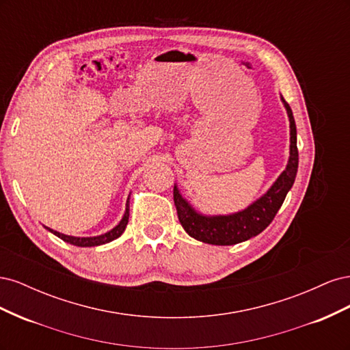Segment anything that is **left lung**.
<instances>
[{"label": "left lung", "mask_w": 350, "mask_h": 350, "mask_svg": "<svg viewBox=\"0 0 350 350\" xmlns=\"http://www.w3.org/2000/svg\"><path fill=\"white\" fill-rule=\"evenodd\" d=\"M291 122V156L286 169L280 174L269 191L254 201L245 210L228 216H203L174 187V201L178 219L189 237L211 245H235V243L256 237L266 229L282 207L286 194L292 188L298 172V147H296V125L289 103L283 98Z\"/></svg>", "instance_id": "obj_1"}]
</instances>
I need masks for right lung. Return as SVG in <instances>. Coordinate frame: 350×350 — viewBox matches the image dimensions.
Here are the masks:
<instances>
[{
    "label": "right lung",
    "mask_w": 350,
    "mask_h": 350,
    "mask_svg": "<svg viewBox=\"0 0 350 350\" xmlns=\"http://www.w3.org/2000/svg\"><path fill=\"white\" fill-rule=\"evenodd\" d=\"M129 217H130V204L129 201H126V207H125V213L124 217L121 219V221L118 225H116L113 229H111L109 232L99 237H90V238H77V237H70V235H64V234H59L57 230H52L49 228H46L52 234L57 235L58 238H61L64 242L71 243V245H76V247H98V245H103V243H108L113 239H116L118 237L122 235V232L126 228V224H129Z\"/></svg>",
    "instance_id": "1"
}]
</instances>
